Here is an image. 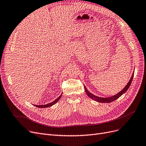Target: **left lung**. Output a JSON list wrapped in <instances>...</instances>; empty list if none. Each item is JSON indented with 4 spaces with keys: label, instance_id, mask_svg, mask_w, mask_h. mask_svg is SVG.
Returning <instances> with one entry per match:
<instances>
[{
    "label": "left lung",
    "instance_id": "1",
    "mask_svg": "<svg viewBox=\"0 0 146 146\" xmlns=\"http://www.w3.org/2000/svg\"><path fill=\"white\" fill-rule=\"evenodd\" d=\"M133 75H134V74L133 73L131 78H130V79L129 80V82H128V83L127 84L126 86L124 87V88L123 90H121L119 92H118L117 94L113 95V96H112V97H107V98H102V97H97V96H95V95H94L92 94L89 92V91H88V90L87 88L85 87V86H84L85 92H86L87 95H88V97L89 98H92V100H95V101H96L97 102H100V103H110V102H112L115 101V100H116L117 99H118L119 97H121L123 94H124L125 92L127 91V89L130 87V84H131L132 81L133 80Z\"/></svg>",
    "mask_w": 146,
    "mask_h": 146
}]
</instances>
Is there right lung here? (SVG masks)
<instances>
[{
    "label": "right lung",
    "instance_id": "1",
    "mask_svg": "<svg viewBox=\"0 0 146 146\" xmlns=\"http://www.w3.org/2000/svg\"><path fill=\"white\" fill-rule=\"evenodd\" d=\"M62 95H60V97H58L56 100H55L54 102L50 103H48V104H44V105H34L35 106H36L37 108H48V107H50V106H52V105L56 104L57 102H58V100H60V98L62 97Z\"/></svg>",
    "mask_w": 146,
    "mask_h": 146
}]
</instances>
